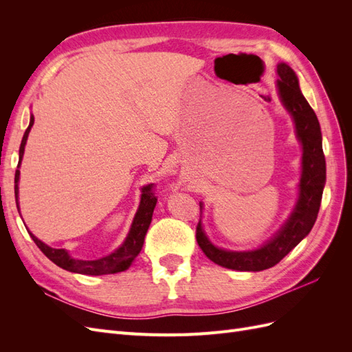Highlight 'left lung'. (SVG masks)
Returning a JSON list of instances; mask_svg holds the SVG:
<instances>
[{"mask_svg": "<svg viewBox=\"0 0 352 352\" xmlns=\"http://www.w3.org/2000/svg\"><path fill=\"white\" fill-rule=\"evenodd\" d=\"M278 89L285 109L291 113L298 140L302 144V176L300 180V198L285 226L264 247L233 252L216 248L201 226L197 225V242L207 257L221 267L239 272H261L278 264L313 229L326 182V162L322 146V131L314 110L301 94L295 72L280 63L278 66ZM201 207V206H199Z\"/></svg>", "mask_w": 352, "mask_h": 352, "instance_id": "1", "label": "left lung"}]
</instances>
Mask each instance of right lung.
Returning <instances> with one entry per match:
<instances>
[{"instance_id":"add662e5","label":"right lung","mask_w":352,"mask_h":352,"mask_svg":"<svg viewBox=\"0 0 352 352\" xmlns=\"http://www.w3.org/2000/svg\"><path fill=\"white\" fill-rule=\"evenodd\" d=\"M34 124V116L30 117V123L28 126V129L23 135L22 144H20V150H19V164L16 170V176H14V195H16V202H17V208H19V201H17V194H19V176H20V162H22V157L25 153V145L28 141V135L30 132V127ZM154 185H146L142 188V195H141V204L140 208H138L132 228L129 230V235H127L126 241L122 243V247L119 250H116L111 252L107 257H102L98 260H91V261H85V260H74L67 254L66 250H56L51 248L44 242H41L36 236L32 235L29 232L30 238L34 239V242L38 245V248L44 252L47 257L57 264L58 267L73 272V273H80V274H91V276H100V274H111V273H119L126 270L132 261L138 257V254L141 252L144 239L146 235V230L150 228V223L153 219V211L157 204V197L153 192Z\"/></svg>"}]
</instances>
